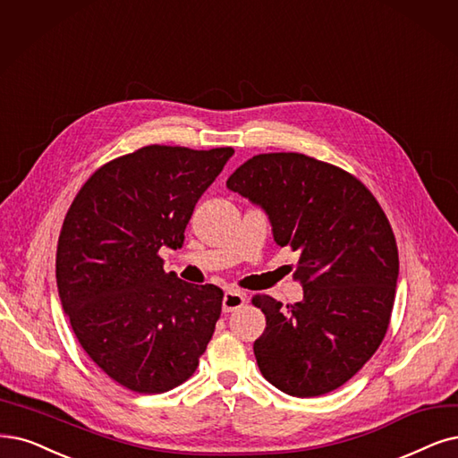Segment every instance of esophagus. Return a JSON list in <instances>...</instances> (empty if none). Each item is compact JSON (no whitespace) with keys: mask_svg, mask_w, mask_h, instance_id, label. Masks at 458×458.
Wrapping results in <instances>:
<instances>
[{"mask_svg":"<svg viewBox=\"0 0 458 458\" xmlns=\"http://www.w3.org/2000/svg\"><path fill=\"white\" fill-rule=\"evenodd\" d=\"M243 303H245V294L242 291L228 289L225 293V298H223V311L225 313H232L235 310H240Z\"/></svg>","mask_w":458,"mask_h":458,"instance_id":"esophagus-1","label":"esophagus"}]
</instances>
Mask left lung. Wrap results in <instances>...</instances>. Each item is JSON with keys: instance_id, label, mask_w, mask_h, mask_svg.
<instances>
[{"instance_id": "8db88e82", "label": "left lung", "mask_w": 458, "mask_h": 458, "mask_svg": "<svg viewBox=\"0 0 458 458\" xmlns=\"http://www.w3.org/2000/svg\"><path fill=\"white\" fill-rule=\"evenodd\" d=\"M226 186L266 211L277 245L300 252L301 301L252 298L266 315L255 342L262 376L298 398L334 391L371 359L391 320L398 247L386 215L357 177L300 152L252 157Z\"/></svg>"}]
</instances>
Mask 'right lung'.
I'll list each match as a JSON object with an SVG mask.
<instances>
[{
    "label": "right lung",
    "instance_id": "1",
    "mask_svg": "<svg viewBox=\"0 0 458 458\" xmlns=\"http://www.w3.org/2000/svg\"><path fill=\"white\" fill-rule=\"evenodd\" d=\"M232 155L141 147L96 169L64 218L62 308L89 357L133 393L184 383L215 332L223 291L165 274L158 250L182 247L194 206Z\"/></svg>",
    "mask_w": 458,
    "mask_h": 458
}]
</instances>
